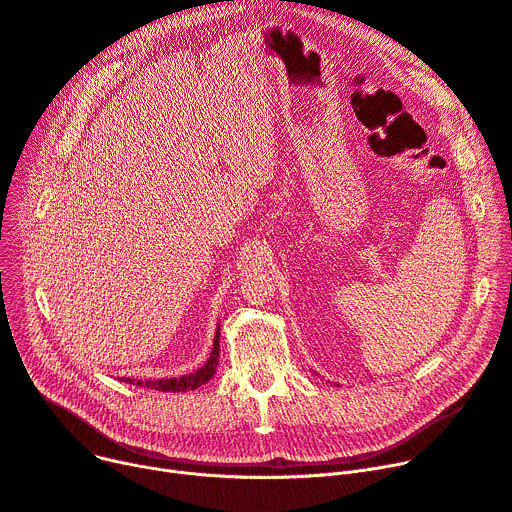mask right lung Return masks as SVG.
Here are the masks:
<instances>
[{
	"label": "right lung",
	"instance_id": "add662e5",
	"mask_svg": "<svg viewBox=\"0 0 512 512\" xmlns=\"http://www.w3.org/2000/svg\"><path fill=\"white\" fill-rule=\"evenodd\" d=\"M218 361H220V328H218V332H215V340H213V348H211L209 359L197 371L188 373V375H180V378H170V380H145L143 382V380L124 378L122 382L132 384V386L159 390V392H186V390H195V388L207 384L213 378L215 367H218Z\"/></svg>",
	"mask_w": 512,
	"mask_h": 512
}]
</instances>
